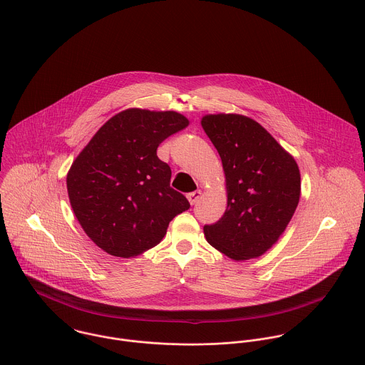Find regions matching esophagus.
<instances>
[{
  "instance_id": "1",
  "label": "esophagus",
  "mask_w": 365,
  "mask_h": 365,
  "mask_svg": "<svg viewBox=\"0 0 365 365\" xmlns=\"http://www.w3.org/2000/svg\"><path fill=\"white\" fill-rule=\"evenodd\" d=\"M200 196H202V192L200 190H196V192H192V193H187V200H189V203L190 205H195L199 199H200Z\"/></svg>"
}]
</instances>
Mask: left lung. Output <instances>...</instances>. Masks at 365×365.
<instances>
[{"label":"left lung","mask_w":365,"mask_h":365,"mask_svg":"<svg viewBox=\"0 0 365 365\" xmlns=\"http://www.w3.org/2000/svg\"><path fill=\"white\" fill-rule=\"evenodd\" d=\"M202 128L220 155L227 192L222 219L203 227L206 240L236 262L260 257L277 243L299 205L297 162L249 116L210 113Z\"/></svg>","instance_id":"obj_1"}]
</instances>
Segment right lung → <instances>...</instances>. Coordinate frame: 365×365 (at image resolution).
Returning a JSON list of instances; mask_svg holds the SVG:
<instances>
[{
	"instance_id": "obj_1",
	"label": "right lung",
	"mask_w": 365,
	"mask_h": 365,
	"mask_svg": "<svg viewBox=\"0 0 365 365\" xmlns=\"http://www.w3.org/2000/svg\"><path fill=\"white\" fill-rule=\"evenodd\" d=\"M189 120L175 110L125 109L92 136L66 175L72 210L88 237L115 257H136L165 237L190 207L170 187L158 146Z\"/></svg>"
}]
</instances>
